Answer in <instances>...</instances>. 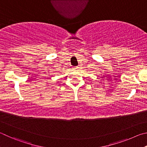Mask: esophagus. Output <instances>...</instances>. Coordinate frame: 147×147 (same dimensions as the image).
<instances>
[{
    "mask_svg": "<svg viewBox=\"0 0 147 147\" xmlns=\"http://www.w3.org/2000/svg\"><path fill=\"white\" fill-rule=\"evenodd\" d=\"M74 69H76V70H78V69H79V67L78 66H76V67H74Z\"/></svg>",
    "mask_w": 147,
    "mask_h": 147,
    "instance_id": "obj_1",
    "label": "esophagus"
}]
</instances>
